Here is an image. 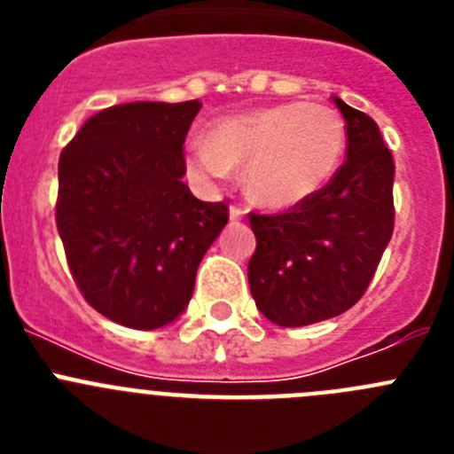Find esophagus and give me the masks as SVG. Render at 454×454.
Returning a JSON list of instances; mask_svg holds the SVG:
<instances>
[{
	"label": "esophagus",
	"mask_w": 454,
	"mask_h": 454,
	"mask_svg": "<svg viewBox=\"0 0 454 454\" xmlns=\"http://www.w3.org/2000/svg\"><path fill=\"white\" fill-rule=\"evenodd\" d=\"M243 215H246V208L239 207V204H231V207H230V218L231 220H243Z\"/></svg>",
	"instance_id": "34e87169"
}]
</instances>
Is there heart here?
Wrapping results in <instances>:
<instances>
[{
  "instance_id": "obj_1",
  "label": "heart",
  "mask_w": 454,
  "mask_h": 454,
  "mask_svg": "<svg viewBox=\"0 0 454 454\" xmlns=\"http://www.w3.org/2000/svg\"><path fill=\"white\" fill-rule=\"evenodd\" d=\"M346 124L325 104H277L220 120L207 143H191L188 170L220 182L243 168L250 198L266 207H293L318 192L339 168Z\"/></svg>"
}]
</instances>
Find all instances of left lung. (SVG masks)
Returning a JSON list of instances; mask_svg holds the SVG:
<instances>
[{"label":"left lung","mask_w":454,"mask_h":454,"mask_svg":"<svg viewBox=\"0 0 454 454\" xmlns=\"http://www.w3.org/2000/svg\"><path fill=\"white\" fill-rule=\"evenodd\" d=\"M346 118V161L284 214H250L256 250L247 279L256 307L302 327L359 302L393 234V156L375 120L334 98Z\"/></svg>","instance_id":"left-lung-1"}]
</instances>
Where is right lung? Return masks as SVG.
<instances>
[{"label": "right lung", "mask_w": 454, "mask_h": 454, "mask_svg": "<svg viewBox=\"0 0 454 454\" xmlns=\"http://www.w3.org/2000/svg\"><path fill=\"white\" fill-rule=\"evenodd\" d=\"M202 104L131 102L90 115L59 159L56 227L86 302L156 330L186 309L202 256L227 220L182 182L184 140Z\"/></svg>", "instance_id": "add662e5"}]
</instances>
